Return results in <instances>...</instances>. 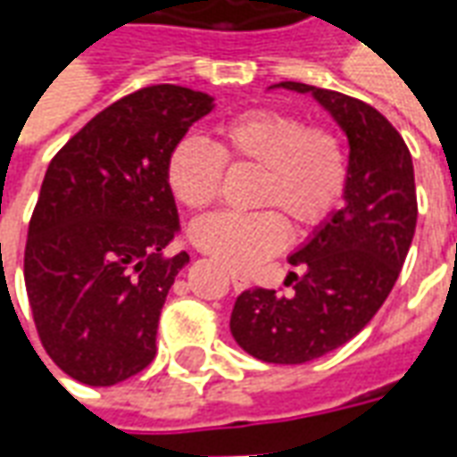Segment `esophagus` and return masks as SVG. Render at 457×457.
<instances>
[{
	"label": "esophagus",
	"mask_w": 457,
	"mask_h": 457,
	"mask_svg": "<svg viewBox=\"0 0 457 457\" xmlns=\"http://www.w3.org/2000/svg\"><path fill=\"white\" fill-rule=\"evenodd\" d=\"M229 278H232V287H235V291H245V288H249V278L245 277V274L232 271V274H229Z\"/></svg>",
	"instance_id": "34e87169"
}]
</instances>
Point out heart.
<instances>
[{
    "label": "heart",
    "instance_id": "b5f03b06",
    "mask_svg": "<svg viewBox=\"0 0 457 457\" xmlns=\"http://www.w3.org/2000/svg\"><path fill=\"white\" fill-rule=\"evenodd\" d=\"M220 139L183 137L170 149L166 180L173 198L190 210L218 198L225 163L259 169L254 212H215L190 228L195 247L235 271H249L294 232L320 228L347 188V151L336 131L308 127L303 117L259 107L220 124Z\"/></svg>",
    "mask_w": 457,
    "mask_h": 457
}]
</instances>
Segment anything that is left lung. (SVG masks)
<instances>
[{"label": "left lung", "mask_w": 457, "mask_h": 457, "mask_svg": "<svg viewBox=\"0 0 457 457\" xmlns=\"http://www.w3.org/2000/svg\"><path fill=\"white\" fill-rule=\"evenodd\" d=\"M311 93L350 141L345 205L288 262L291 294L242 291L229 330L262 362L301 364L353 340L382 308L399 278L416 229V183L409 146L392 121L350 95L278 83Z\"/></svg>", "instance_id": "left-lung-1"}]
</instances>
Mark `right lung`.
Returning a JSON list of instances; mask_svg holds the SVG:
<instances>
[{
  "mask_svg": "<svg viewBox=\"0 0 457 457\" xmlns=\"http://www.w3.org/2000/svg\"><path fill=\"white\" fill-rule=\"evenodd\" d=\"M212 97L149 85L95 114L55 154L29 222L26 296L41 345L68 377L112 386L151 364L161 308L188 254L166 180L176 141Z\"/></svg>",
  "mask_w": 457,
  "mask_h": 457,
  "instance_id": "1",
  "label": "right lung"
}]
</instances>
